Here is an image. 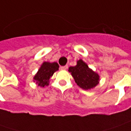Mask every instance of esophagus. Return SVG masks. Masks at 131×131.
Masks as SVG:
<instances>
[{"label":"esophagus","mask_w":131,"mask_h":131,"mask_svg":"<svg viewBox=\"0 0 131 131\" xmlns=\"http://www.w3.org/2000/svg\"><path fill=\"white\" fill-rule=\"evenodd\" d=\"M67 68H68V66H64L60 67V69H62V70H66Z\"/></svg>","instance_id":"esophagus-1"}]
</instances>
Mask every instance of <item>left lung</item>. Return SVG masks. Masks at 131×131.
I'll use <instances>...</instances> for the list:
<instances>
[{
    "instance_id": "8db88e82",
    "label": "left lung",
    "mask_w": 131,
    "mask_h": 131,
    "mask_svg": "<svg viewBox=\"0 0 131 131\" xmlns=\"http://www.w3.org/2000/svg\"><path fill=\"white\" fill-rule=\"evenodd\" d=\"M68 71L79 87L84 90H90L99 83V75L89 68L87 63L81 59L77 61V66L69 67Z\"/></svg>"
}]
</instances>
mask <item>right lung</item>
<instances>
[{
  "label": "right lung",
  "instance_id": "right-lung-1",
  "mask_svg": "<svg viewBox=\"0 0 131 131\" xmlns=\"http://www.w3.org/2000/svg\"><path fill=\"white\" fill-rule=\"evenodd\" d=\"M59 68V65L56 62L49 63L43 62L38 69V72L34 76V82L38 84V86L45 87L49 85V79L52 77L55 71H57Z\"/></svg>",
  "mask_w": 131,
  "mask_h": 131
}]
</instances>
